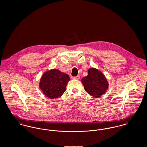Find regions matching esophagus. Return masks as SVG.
<instances>
[{"instance_id": "1", "label": "esophagus", "mask_w": 147, "mask_h": 147, "mask_svg": "<svg viewBox=\"0 0 147 147\" xmlns=\"http://www.w3.org/2000/svg\"><path fill=\"white\" fill-rule=\"evenodd\" d=\"M73 79L78 80V79H80V76H77L76 77H73Z\"/></svg>"}]
</instances>
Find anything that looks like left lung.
Returning a JSON list of instances; mask_svg holds the SVG:
<instances>
[{"instance_id": "8db88e82", "label": "left lung", "mask_w": 147, "mask_h": 147, "mask_svg": "<svg viewBox=\"0 0 147 147\" xmlns=\"http://www.w3.org/2000/svg\"><path fill=\"white\" fill-rule=\"evenodd\" d=\"M84 89L93 97L99 98L108 89L109 84L105 76L95 68H90L88 76L82 79Z\"/></svg>"}]
</instances>
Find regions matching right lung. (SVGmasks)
I'll return each mask as SVG.
<instances>
[{"mask_svg":"<svg viewBox=\"0 0 147 147\" xmlns=\"http://www.w3.org/2000/svg\"><path fill=\"white\" fill-rule=\"evenodd\" d=\"M69 80V77L67 74L58 69H52L43 74L40 82V88L49 98H59L65 91V87Z\"/></svg>","mask_w":147,"mask_h":147,"instance_id":"obj_1","label":"right lung"}]
</instances>
